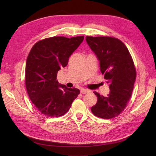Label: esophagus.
I'll list each match as a JSON object with an SVG mask.
<instances>
[{"label":"esophagus","instance_id":"obj_1","mask_svg":"<svg viewBox=\"0 0 156 156\" xmlns=\"http://www.w3.org/2000/svg\"><path fill=\"white\" fill-rule=\"evenodd\" d=\"M89 91V90H87V89H84V88H81V93L82 94H87L88 93Z\"/></svg>","mask_w":156,"mask_h":156}]
</instances>
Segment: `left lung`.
<instances>
[{
    "mask_svg": "<svg viewBox=\"0 0 156 156\" xmlns=\"http://www.w3.org/2000/svg\"><path fill=\"white\" fill-rule=\"evenodd\" d=\"M86 41L96 55L110 89L106 97L94 92L98 100L91 111L98 117L112 119L124 110L131 96L136 79L133 61L124 44L115 37L87 36Z\"/></svg>",
    "mask_w": 156,
    "mask_h": 156,
    "instance_id": "left-lung-1",
    "label": "left lung"
}]
</instances>
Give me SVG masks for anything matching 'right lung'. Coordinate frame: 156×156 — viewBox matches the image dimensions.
<instances>
[{
	"mask_svg": "<svg viewBox=\"0 0 156 156\" xmlns=\"http://www.w3.org/2000/svg\"><path fill=\"white\" fill-rule=\"evenodd\" d=\"M84 36L68 38L54 36L37 41L27 56L25 85L36 109L49 117L66 113L80 93L56 80L57 73L66 66L69 57L77 49Z\"/></svg>",
	"mask_w": 156,
	"mask_h": 156,
	"instance_id": "add662e5",
	"label": "right lung"
}]
</instances>
